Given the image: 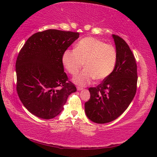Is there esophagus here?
Here are the masks:
<instances>
[{
    "mask_svg": "<svg viewBox=\"0 0 157 157\" xmlns=\"http://www.w3.org/2000/svg\"><path fill=\"white\" fill-rule=\"evenodd\" d=\"M77 90H78V91H79V90H83V88H82V87H79V86H78V87H77Z\"/></svg>",
    "mask_w": 157,
    "mask_h": 157,
    "instance_id": "34e87169",
    "label": "esophagus"
}]
</instances>
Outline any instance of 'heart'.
Returning a JSON list of instances; mask_svg holds the SVG:
<instances>
[{
	"mask_svg": "<svg viewBox=\"0 0 157 157\" xmlns=\"http://www.w3.org/2000/svg\"><path fill=\"white\" fill-rule=\"evenodd\" d=\"M117 53L114 46L92 37L80 40L74 51L67 50L62 56V63L70 74H78L84 66L86 69L73 78L77 84L85 86L92 79L101 81L107 78L114 70Z\"/></svg>",
	"mask_w": 157,
	"mask_h": 157,
	"instance_id": "b5f03b06",
	"label": "heart"
}]
</instances>
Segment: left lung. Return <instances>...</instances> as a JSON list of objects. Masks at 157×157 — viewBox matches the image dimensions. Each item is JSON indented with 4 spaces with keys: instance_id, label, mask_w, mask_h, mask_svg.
Returning a JSON list of instances; mask_svg holds the SVG:
<instances>
[{
    "instance_id": "1",
    "label": "left lung",
    "mask_w": 157,
    "mask_h": 157,
    "mask_svg": "<svg viewBox=\"0 0 157 157\" xmlns=\"http://www.w3.org/2000/svg\"><path fill=\"white\" fill-rule=\"evenodd\" d=\"M117 61L112 73L96 87L90 88V98L85 103L88 117L96 123L111 122L128 107L137 90L136 59L125 41L113 35Z\"/></svg>"
}]
</instances>
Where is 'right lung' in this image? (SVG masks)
Here are the masks:
<instances>
[{
	"instance_id": "add662e5",
	"label": "right lung",
	"mask_w": 157,
	"mask_h": 157,
	"mask_svg": "<svg viewBox=\"0 0 157 157\" xmlns=\"http://www.w3.org/2000/svg\"><path fill=\"white\" fill-rule=\"evenodd\" d=\"M78 32L50 29L30 36L17 58V92L32 114L50 119L63 109L77 89L64 72L62 56Z\"/></svg>"
}]
</instances>
